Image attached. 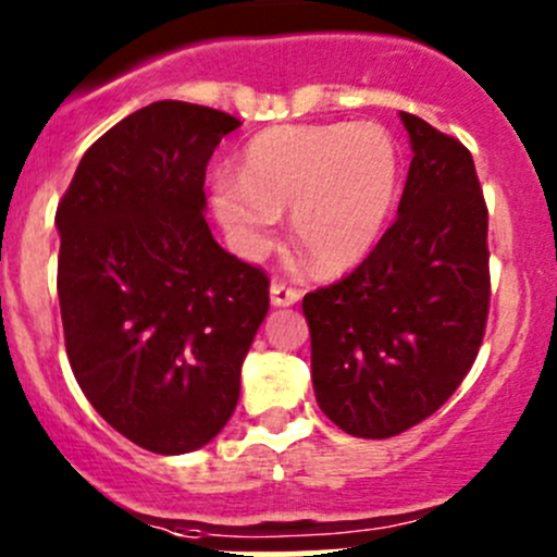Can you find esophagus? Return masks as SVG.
I'll return each mask as SVG.
<instances>
[{
    "mask_svg": "<svg viewBox=\"0 0 557 557\" xmlns=\"http://www.w3.org/2000/svg\"><path fill=\"white\" fill-rule=\"evenodd\" d=\"M269 296H272L274 307H290L301 299V290L294 288V285L283 283V280H274L272 288H269Z\"/></svg>",
    "mask_w": 557,
    "mask_h": 557,
    "instance_id": "34e87169",
    "label": "esophagus"
}]
</instances>
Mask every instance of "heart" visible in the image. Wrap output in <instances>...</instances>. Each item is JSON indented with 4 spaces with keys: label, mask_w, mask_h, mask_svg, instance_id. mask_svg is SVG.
Segmentation results:
<instances>
[{
    "label": "heart",
    "mask_w": 557,
    "mask_h": 557,
    "mask_svg": "<svg viewBox=\"0 0 557 557\" xmlns=\"http://www.w3.org/2000/svg\"><path fill=\"white\" fill-rule=\"evenodd\" d=\"M398 190V150L380 123L277 126L243 153V174L212 177V210L237 252L272 245L280 212L294 210L307 261L336 272L367 256Z\"/></svg>",
    "instance_id": "b5f03b06"
}]
</instances>
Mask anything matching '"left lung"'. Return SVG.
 Masks as SVG:
<instances>
[{
	"label": "left lung",
	"mask_w": 557,
	"mask_h": 557,
	"mask_svg": "<svg viewBox=\"0 0 557 557\" xmlns=\"http://www.w3.org/2000/svg\"><path fill=\"white\" fill-rule=\"evenodd\" d=\"M398 218L339 283L305 296L314 398L331 423L387 440L469 374L491 307L487 207L469 150L412 112Z\"/></svg>",
	"instance_id": "1"
}]
</instances>
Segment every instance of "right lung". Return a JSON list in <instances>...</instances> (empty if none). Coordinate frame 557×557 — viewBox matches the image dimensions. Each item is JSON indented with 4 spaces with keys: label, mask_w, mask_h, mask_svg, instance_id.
Returning a JSON list of instances; mask_svg holds the SVG:
<instances>
[{
    "label": "right lung",
    "mask_w": 557,
    "mask_h": 557,
    "mask_svg": "<svg viewBox=\"0 0 557 557\" xmlns=\"http://www.w3.org/2000/svg\"><path fill=\"white\" fill-rule=\"evenodd\" d=\"M239 121L153 102L102 134L55 210L64 345L91 407L159 455L205 447L239 401L269 277L212 239L205 172Z\"/></svg>",
    "instance_id": "add662e5"
}]
</instances>
